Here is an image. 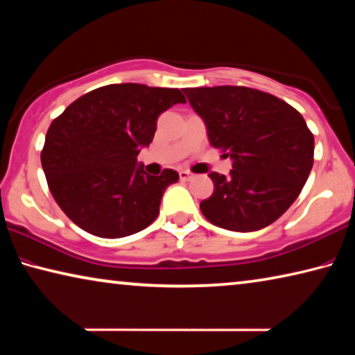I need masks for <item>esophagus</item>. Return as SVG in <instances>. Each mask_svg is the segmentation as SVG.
Wrapping results in <instances>:
<instances>
[{"mask_svg": "<svg viewBox=\"0 0 355 355\" xmlns=\"http://www.w3.org/2000/svg\"><path fill=\"white\" fill-rule=\"evenodd\" d=\"M178 175H180V180H183V182H188V180L193 178V173L188 171H180Z\"/></svg>", "mask_w": 355, "mask_h": 355, "instance_id": "34e87169", "label": "esophagus"}]
</instances>
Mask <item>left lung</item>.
I'll return each instance as SVG.
<instances>
[{"label":"left lung","instance_id":"obj_1","mask_svg":"<svg viewBox=\"0 0 355 355\" xmlns=\"http://www.w3.org/2000/svg\"><path fill=\"white\" fill-rule=\"evenodd\" d=\"M230 175L208 173L215 189L200 202L208 221L234 232L270 226L294 204L313 167L314 137L294 107L248 87L184 88Z\"/></svg>","mask_w":355,"mask_h":355}]
</instances>
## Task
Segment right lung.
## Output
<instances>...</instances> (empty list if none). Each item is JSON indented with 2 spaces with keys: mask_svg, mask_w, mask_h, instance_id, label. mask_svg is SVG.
Instances as JSON below:
<instances>
[{
  "mask_svg": "<svg viewBox=\"0 0 355 355\" xmlns=\"http://www.w3.org/2000/svg\"><path fill=\"white\" fill-rule=\"evenodd\" d=\"M187 103L177 88L116 83L74 101L50 125L41 162L49 189L66 216L88 234L121 239L159 213L178 173L150 175L137 162L162 112Z\"/></svg>",
  "mask_w": 355,
  "mask_h": 355,
  "instance_id": "obj_1",
  "label": "right lung"
}]
</instances>
